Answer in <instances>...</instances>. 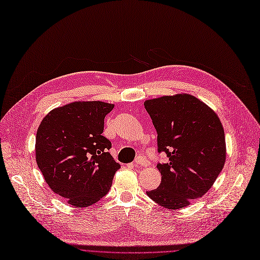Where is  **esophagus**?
Instances as JSON below:
<instances>
[{
  "label": "esophagus",
  "instance_id": "1",
  "mask_svg": "<svg viewBox=\"0 0 260 260\" xmlns=\"http://www.w3.org/2000/svg\"><path fill=\"white\" fill-rule=\"evenodd\" d=\"M143 165H146V159L142 158V157H138V158H136L135 161H134V166H135V167L143 166Z\"/></svg>",
  "mask_w": 260,
  "mask_h": 260
}]
</instances>
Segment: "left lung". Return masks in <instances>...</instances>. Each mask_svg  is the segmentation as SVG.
Instances as JSON below:
<instances>
[{
    "label": "left lung",
    "instance_id": "1",
    "mask_svg": "<svg viewBox=\"0 0 260 260\" xmlns=\"http://www.w3.org/2000/svg\"><path fill=\"white\" fill-rule=\"evenodd\" d=\"M145 108L157 133L161 182L148 196L166 209H182L204 196L222 171L225 133L216 113L195 96L178 94L149 100Z\"/></svg>",
    "mask_w": 260,
    "mask_h": 260
}]
</instances>
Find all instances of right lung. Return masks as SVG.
<instances>
[{
    "instance_id": "right-lung-1",
    "label": "right lung",
    "mask_w": 260,
    "mask_h": 260,
    "mask_svg": "<svg viewBox=\"0 0 260 260\" xmlns=\"http://www.w3.org/2000/svg\"><path fill=\"white\" fill-rule=\"evenodd\" d=\"M112 108L103 102H75L50 111L37 129V166L53 193L74 207L101 200L120 168L108 152L110 140L103 136Z\"/></svg>"
}]
</instances>
